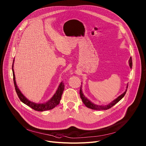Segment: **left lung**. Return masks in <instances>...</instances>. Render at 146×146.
I'll return each mask as SVG.
<instances>
[{
    "label": "left lung",
    "instance_id": "obj_1",
    "mask_svg": "<svg viewBox=\"0 0 146 146\" xmlns=\"http://www.w3.org/2000/svg\"><path fill=\"white\" fill-rule=\"evenodd\" d=\"M129 63L130 68L131 69L132 68V59L131 57L130 58V59L129 60ZM81 87H82V86H81ZM81 87H80V96L81 99L82 100L84 104V105L87 108L92 109V110H107L111 108L125 96L126 92L127 91V89H126L123 94H122L121 96H119L117 98H116L115 100H114L111 103H110L107 105H101L94 104V103L91 102L87 98H86L83 93V91H82ZM127 87H128V85L127 86Z\"/></svg>",
    "mask_w": 146,
    "mask_h": 146
}]
</instances>
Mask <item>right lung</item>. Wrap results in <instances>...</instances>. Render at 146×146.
<instances>
[{
    "mask_svg": "<svg viewBox=\"0 0 146 146\" xmlns=\"http://www.w3.org/2000/svg\"><path fill=\"white\" fill-rule=\"evenodd\" d=\"M14 61H15V59L13 60V62L12 64L13 82H14V84H15V87L16 93L19 99L22 102H23L25 105H27V106H29V107H31V108H33L35 111H41V112L52 110L53 108H54L55 107H56L58 105H59L62 98V95L63 94L64 88V85L63 82H61L60 83L54 95L53 96V97L47 102L39 104V103H35V102H33V101H30L21 93L20 90L19 89L16 84L15 72H14V70H13V64H14Z\"/></svg>",
    "mask_w": 146,
    "mask_h": 146,
    "instance_id": "right-lung-1",
    "label": "right lung"
}]
</instances>
